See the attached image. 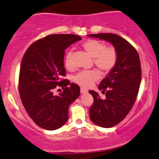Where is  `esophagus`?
Returning <instances> with one entry per match:
<instances>
[{
	"label": "esophagus",
	"instance_id": "34e87169",
	"mask_svg": "<svg viewBox=\"0 0 159 159\" xmlns=\"http://www.w3.org/2000/svg\"><path fill=\"white\" fill-rule=\"evenodd\" d=\"M80 91H81V94H86V93H88V90L84 89V88H81L80 89Z\"/></svg>",
	"mask_w": 159,
	"mask_h": 159
}]
</instances>
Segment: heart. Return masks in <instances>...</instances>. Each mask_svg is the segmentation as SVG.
Instances as JSON below:
<instances>
[{"mask_svg":"<svg viewBox=\"0 0 159 159\" xmlns=\"http://www.w3.org/2000/svg\"><path fill=\"white\" fill-rule=\"evenodd\" d=\"M83 48L91 58L94 63L102 71L108 73L116 65L117 53L111 47L106 48V44L98 40H88L84 42ZM65 65L67 68H73L71 61V52L67 53L65 59ZM100 74L98 70H82L74 76V81L81 86L87 88L91 86L100 78Z\"/></svg>","mask_w":159,"mask_h":159,"instance_id":"b5f03b06","label":"heart"}]
</instances>
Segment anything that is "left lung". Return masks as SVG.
<instances>
[{
    "label": "left lung",
    "mask_w": 159,
    "mask_h": 159,
    "mask_svg": "<svg viewBox=\"0 0 159 159\" xmlns=\"http://www.w3.org/2000/svg\"><path fill=\"white\" fill-rule=\"evenodd\" d=\"M88 36L110 43L117 53L116 65L98 86L106 94V99L100 98L96 91H89L94 98L89 110L91 120L101 127L111 128L124 120L135 102L141 80L139 56L130 43L116 34L99 33Z\"/></svg>",
    "instance_id": "8db88e82"
}]
</instances>
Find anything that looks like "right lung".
Masks as SVG:
<instances>
[{
    "label": "right lung",
    "instance_id": "1",
    "mask_svg": "<svg viewBox=\"0 0 159 159\" xmlns=\"http://www.w3.org/2000/svg\"><path fill=\"white\" fill-rule=\"evenodd\" d=\"M81 39L72 34L49 35L32 44L22 59L20 99L32 120L44 129L61 127L68 120L69 106L79 98V85L61 80V76L66 74L65 50ZM57 86L63 91L55 95L53 89Z\"/></svg>",
    "mask_w": 159,
    "mask_h": 159
}]
</instances>
